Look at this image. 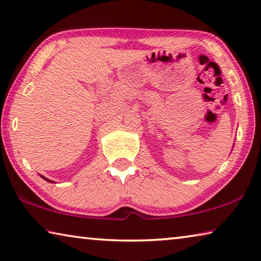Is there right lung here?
Wrapping results in <instances>:
<instances>
[{"label": "right lung", "mask_w": 261, "mask_h": 261, "mask_svg": "<svg viewBox=\"0 0 261 261\" xmlns=\"http://www.w3.org/2000/svg\"><path fill=\"white\" fill-rule=\"evenodd\" d=\"M42 177H43V176H42ZM43 179H46V180H48V182H51V180H49V179H47V178H45V177H43Z\"/></svg>", "instance_id": "obj_1"}]
</instances>
